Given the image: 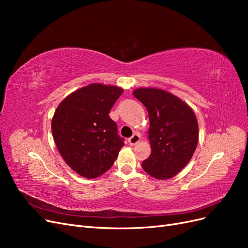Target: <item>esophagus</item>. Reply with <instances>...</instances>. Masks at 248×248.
Masks as SVG:
<instances>
[{"label":"esophagus","instance_id":"34e87169","mask_svg":"<svg viewBox=\"0 0 248 248\" xmlns=\"http://www.w3.org/2000/svg\"><path fill=\"white\" fill-rule=\"evenodd\" d=\"M140 136L139 133H134L133 136L128 140V142L130 145H136V144H138V142L140 141Z\"/></svg>","mask_w":248,"mask_h":248}]
</instances>
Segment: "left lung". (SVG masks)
<instances>
[{
	"mask_svg": "<svg viewBox=\"0 0 248 248\" xmlns=\"http://www.w3.org/2000/svg\"><path fill=\"white\" fill-rule=\"evenodd\" d=\"M133 95L146 107L151 154L142 161L147 174L159 180L176 176L189 162L199 140V125L188 104L164 90L140 88Z\"/></svg>",
	"mask_w": 248,
	"mask_h": 248,
	"instance_id": "left-lung-1",
	"label": "left lung"
}]
</instances>
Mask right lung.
Wrapping results in <instances>:
<instances>
[{
  "label": "right lung",
  "mask_w": 248,
  "mask_h": 248,
  "mask_svg": "<svg viewBox=\"0 0 248 248\" xmlns=\"http://www.w3.org/2000/svg\"><path fill=\"white\" fill-rule=\"evenodd\" d=\"M124 90L91 84L69 94L51 120V132L65 162L78 175L93 179L108 170L124 146L109 110Z\"/></svg>",
  "instance_id": "obj_1"
}]
</instances>
